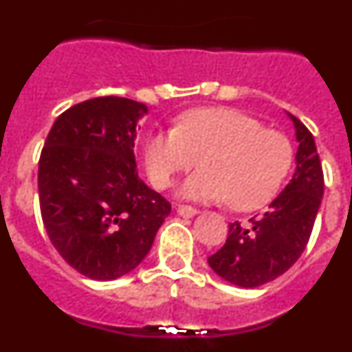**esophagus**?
Returning <instances> with one entry per match:
<instances>
[{"label":"esophagus","mask_w":352,"mask_h":352,"mask_svg":"<svg viewBox=\"0 0 352 352\" xmlns=\"http://www.w3.org/2000/svg\"><path fill=\"white\" fill-rule=\"evenodd\" d=\"M176 211H178V214L183 217V219H192V217H195V214L199 213V211L192 206H178Z\"/></svg>","instance_id":"1"}]
</instances>
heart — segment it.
I'll list each match as a JSON object with an SVG mask.
<instances>
[{
  "mask_svg": "<svg viewBox=\"0 0 352 352\" xmlns=\"http://www.w3.org/2000/svg\"><path fill=\"white\" fill-rule=\"evenodd\" d=\"M146 169L158 188L179 173L201 166L179 186V195L201 203L227 204L250 211L270 203L292 166V144L278 130L229 107L197 109L179 118L178 126L148 138Z\"/></svg>",
  "mask_w": 352,
  "mask_h": 352,
  "instance_id": "b5f03b06",
  "label": "heart"
}]
</instances>
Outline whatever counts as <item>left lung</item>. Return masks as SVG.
<instances>
[{
	"mask_svg": "<svg viewBox=\"0 0 352 352\" xmlns=\"http://www.w3.org/2000/svg\"><path fill=\"white\" fill-rule=\"evenodd\" d=\"M296 132V169L263 217L248 226L229 223V236L208 264L223 280L254 289L284 275L300 259L312 234L324 194V176L316 141L296 116L287 113Z\"/></svg>",
	"mask_w": 352,
	"mask_h": 352,
	"instance_id": "left-lung-1",
	"label": "left lung"
}]
</instances>
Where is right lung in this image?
I'll use <instances>...</instances> for the list:
<instances>
[{"instance_id":"1","label":"right lung","mask_w":352,"mask_h":352,"mask_svg":"<svg viewBox=\"0 0 352 352\" xmlns=\"http://www.w3.org/2000/svg\"><path fill=\"white\" fill-rule=\"evenodd\" d=\"M141 102L98 96L54 121L38 162L40 211L72 268L116 280L142 263L170 204L138 174L133 142Z\"/></svg>"}]
</instances>
